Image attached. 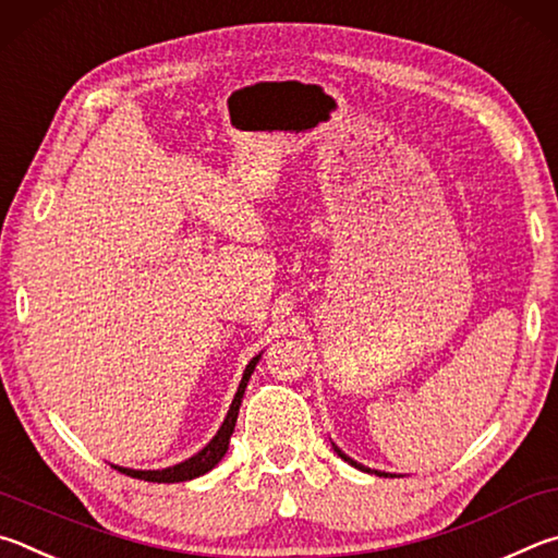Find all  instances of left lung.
Here are the masks:
<instances>
[{
  "label": "left lung",
  "mask_w": 558,
  "mask_h": 558,
  "mask_svg": "<svg viewBox=\"0 0 558 558\" xmlns=\"http://www.w3.org/2000/svg\"><path fill=\"white\" fill-rule=\"evenodd\" d=\"M336 451H338V448H336ZM338 456H340V458H345V461H348L350 465H355V468H360V471H367V468H365V465H360V463H355V461H350V458H348L345 453H340V451H338ZM377 475H387V473H377Z\"/></svg>",
  "instance_id": "obj_1"
}]
</instances>
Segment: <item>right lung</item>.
Wrapping results in <instances>:
<instances>
[{
  "instance_id": "right-lung-1",
  "label": "right lung",
  "mask_w": 558,
  "mask_h": 558,
  "mask_svg": "<svg viewBox=\"0 0 558 558\" xmlns=\"http://www.w3.org/2000/svg\"><path fill=\"white\" fill-rule=\"evenodd\" d=\"M257 357H252V363L244 367V375H242V383L238 387V395L232 399V407L228 416H225V422L220 426V432L215 434L213 441L203 448L201 453H195L189 461H183L173 468H163V471H132V468H120L114 465V471H120L130 477H140V481L146 483H183V481H193V477H198L203 473L213 471L215 465L220 463V458L228 453V446H230V436L234 432V422H238V412H240V404H242V395H244V387H247L250 377H252V369L257 365Z\"/></svg>"
}]
</instances>
